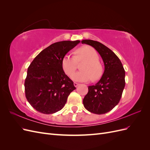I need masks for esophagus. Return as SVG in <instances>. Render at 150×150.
I'll list each match as a JSON object with an SVG mask.
<instances>
[{
	"mask_svg": "<svg viewBox=\"0 0 150 150\" xmlns=\"http://www.w3.org/2000/svg\"><path fill=\"white\" fill-rule=\"evenodd\" d=\"M79 85V84L78 83H74V86H75V87H77V86H78Z\"/></svg>",
	"mask_w": 150,
	"mask_h": 150,
	"instance_id": "esophagus-1",
	"label": "esophagus"
}]
</instances>
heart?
Returning <instances> with one entry per match:
<instances>
[{
	"mask_svg": "<svg viewBox=\"0 0 150 150\" xmlns=\"http://www.w3.org/2000/svg\"><path fill=\"white\" fill-rule=\"evenodd\" d=\"M86 61L81 67L83 71L75 73L77 62ZM99 57L97 51L90 46H84L78 49L76 56L66 54L63 57L61 65L64 73L67 76H71L72 79L78 82H87L93 79L96 80L100 78L102 74V67L99 64Z\"/></svg>",
	"mask_w": 150,
	"mask_h": 150,
	"instance_id": "b5f03b06",
	"label": "heart"
}]
</instances>
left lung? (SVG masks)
I'll use <instances>...</instances> for the list:
<instances>
[{
	"label": "left lung",
	"instance_id": "8db88e82",
	"mask_svg": "<svg viewBox=\"0 0 150 150\" xmlns=\"http://www.w3.org/2000/svg\"><path fill=\"white\" fill-rule=\"evenodd\" d=\"M81 42L96 49L104 64L100 80L95 85L88 86V93L83 99L84 106L94 114H105L120 101L125 86V71L118 57L104 44L90 39Z\"/></svg>",
	"mask_w": 150,
	"mask_h": 150
}]
</instances>
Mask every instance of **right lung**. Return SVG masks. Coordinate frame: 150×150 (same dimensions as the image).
I'll use <instances>...</instances> for the list:
<instances>
[{
  "instance_id": "1",
  "label": "right lung",
  "mask_w": 150,
  "mask_h": 150,
  "mask_svg": "<svg viewBox=\"0 0 150 150\" xmlns=\"http://www.w3.org/2000/svg\"><path fill=\"white\" fill-rule=\"evenodd\" d=\"M80 40H64L44 49L30 63L25 80V93L28 102L43 114H53L64 106L76 88L63 71V57Z\"/></svg>"
}]
</instances>
